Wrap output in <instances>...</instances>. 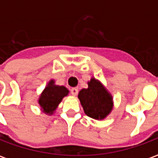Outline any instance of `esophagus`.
<instances>
[{
  "instance_id": "1",
  "label": "esophagus",
  "mask_w": 158,
  "mask_h": 158,
  "mask_svg": "<svg viewBox=\"0 0 158 158\" xmlns=\"http://www.w3.org/2000/svg\"><path fill=\"white\" fill-rule=\"evenodd\" d=\"M70 93L72 94L73 96H76L78 94V89H76V88H72V89H70Z\"/></svg>"
}]
</instances>
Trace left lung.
I'll return each instance as SVG.
<instances>
[{
	"mask_svg": "<svg viewBox=\"0 0 158 158\" xmlns=\"http://www.w3.org/2000/svg\"><path fill=\"white\" fill-rule=\"evenodd\" d=\"M88 89H81L79 99L87 116L95 119H102L109 114L113 107L112 96L95 79L89 82Z\"/></svg>",
	"mask_w": 158,
	"mask_h": 158,
	"instance_id": "8db88e82",
	"label": "left lung"
}]
</instances>
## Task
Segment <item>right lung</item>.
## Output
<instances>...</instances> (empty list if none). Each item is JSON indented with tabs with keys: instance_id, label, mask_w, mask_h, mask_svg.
Listing matches in <instances>:
<instances>
[{
	"instance_id": "1",
	"label": "right lung",
	"mask_w": 158,
	"mask_h": 158,
	"mask_svg": "<svg viewBox=\"0 0 158 158\" xmlns=\"http://www.w3.org/2000/svg\"><path fill=\"white\" fill-rule=\"evenodd\" d=\"M69 90L64 86L55 85L54 81L51 80L39 100V103L43 112L52 114L59 103L62 102V98L67 96Z\"/></svg>"
}]
</instances>
